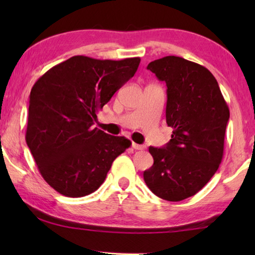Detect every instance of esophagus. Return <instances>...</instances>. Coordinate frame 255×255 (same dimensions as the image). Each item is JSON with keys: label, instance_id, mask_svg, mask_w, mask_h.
<instances>
[{"label": "esophagus", "instance_id": "34e87169", "mask_svg": "<svg viewBox=\"0 0 255 255\" xmlns=\"http://www.w3.org/2000/svg\"><path fill=\"white\" fill-rule=\"evenodd\" d=\"M132 148H133V149H137V150H144L146 147H145L144 145H139V144L132 143Z\"/></svg>", "mask_w": 255, "mask_h": 255}]
</instances>
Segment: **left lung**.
<instances>
[{"label":"left lung","instance_id":"obj_1","mask_svg":"<svg viewBox=\"0 0 255 255\" xmlns=\"http://www.w3.org/2000/svg\"><path fill=\"white\" fill-rule=\"evenodd\" d=\"M147 70L166 83V124L173 132L166 147L148 148L154 164L144 180L154 195L181 201L199 192L218 170L230 109L215 76L199 64L165 56Z\"/></svg>","mask_w":255,"mask_h":255}]
</instances>
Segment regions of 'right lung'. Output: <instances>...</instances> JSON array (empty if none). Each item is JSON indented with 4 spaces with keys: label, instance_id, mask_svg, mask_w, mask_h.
<instances>
[{
    "label": "right lung",
    "instance_id": "add662e5",
    "mask_svg": "<svg viewBox=\"0 0 255 255\" xmlns=\"http://www.w3.org/2000/svg\"><path fill=\"white\" fill-rule=\"evenodd\" d=\"M139 63V57L73 56L33 84L25 141L41 176L60 195L79 198L96 191L112 162L130 147L126 137L108 135L93 125Z\"/></svg>",
    "mask_w": 255,
    "mask_h": 255
}]
</instances>
